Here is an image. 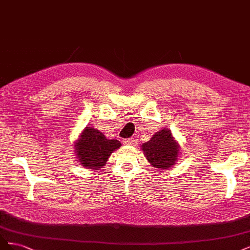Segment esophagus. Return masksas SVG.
I'll return each instance as SVG.
<instances>
[{"instance_id": "esophagus-1", "label": "esophagus", "mask_w": 250, "mask_h": 250, "mask_svg": "<svg viewBox=\"0 0 250 250\" xmlns=\"http://www.w3.org/2000/svg\"><path fill=\"white\" fill-rule=\"evenodd\" d=\"M123 144L127 146H133L135 142H134V139H125L123 140Z\"/></svg>"}]
</instances>
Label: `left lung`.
Listing matches in <instances>:
<instances>
[{
  "instance_id": "obj_1",
  "label": "left lung",
  "mask_w": 250,
  "mask_h": 250,
  "mask_svg": "<svg viewBox=\"0 0 250 250\" xmlns=\"http://www.w3.org/2000/svg\"><path fill=\"white\" fill-rule=\"evenodd\" d=\"M144 155L152 167L169 170L178 161L180 146L168 128H163L141 146Z\"/></svg>"
}]
</instances>
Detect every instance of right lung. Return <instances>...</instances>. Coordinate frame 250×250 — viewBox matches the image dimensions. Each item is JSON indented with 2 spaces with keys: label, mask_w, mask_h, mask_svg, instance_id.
<instances>
[{
  "label": "right lung",
  "mask_w": 250,
  "mask_h": 250,
  "mask_svg": "<svg viewBox=\"0 0 250 250\" xmlns=\"http://www.w3.org/2000/svg\"><path fill=\"white\" fill-rule=\"evenodd\" d=\"M122 144L118 140H108L94 127H85L75 141L74 152L82 167L92 170L104 168L110 154Z\"/></svg>",
  "instance_id": "right-lung-1"
}]
</instances>
